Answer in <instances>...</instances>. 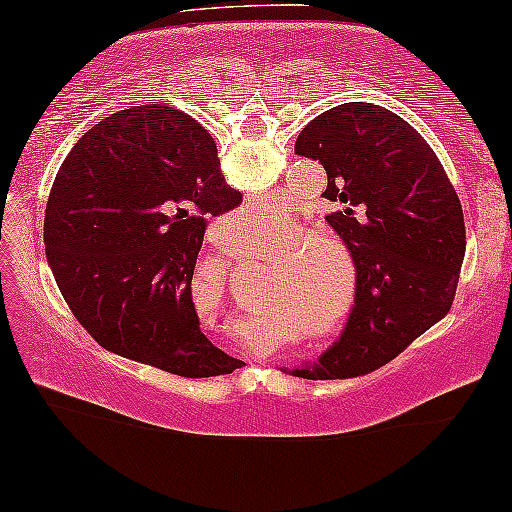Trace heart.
Returning a JSON list of instances; mask_svg holds the SVG:
<instances>
[{"mask_svg": "<svg viewBox=\"0 0 512 512\" xmlns=\"http://www.w3.org/2000/svg\"><path fill=\"white\" fill-rule=\"evenodd\" d=\"M281 226H293V215L281 206V203H258V206H251L240 210L238 215L231 217L229 222V235L233 240L238 238H256V235L272 233L274 229H281ZM297 251V245H281L279 256H293ZM316 254V249H306L304 254L297 258L293 270L297 272L295 281L290 283L288 295L281 297L277 295L272 300V306L277 309L281 316H286L290 322H306L313 318V313H318L322 304L329 300V288L327 281L322 277L318 267H311V258ZM338 320H341V313L338 318H318L316 322L309 325V334L325 338L336 332Z\"/></svg>", "mask_w": 512, "mask_h": 512, "instance_id": "heart-1", "label": "heart"}]
</instances>
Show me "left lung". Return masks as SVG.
I'll return each mask as SVG.
<instances>
[{"instance_id":"8db88e82","label":"left lung","mask_w":512,"mask_h":512,"mask_svg":"<svg viewBox=\"0 0 512 512\" xmlns=\"http://www.w3.org/2000/svg\"><path fill=\"white\" fill-rule=\"evenodd\" d=\"M295 153L325 167V196L343 203L327 222L355 261L357 297L341 338L316 366L293 373L306 380L373 373L451 309L467 249L458 194L428 141L373 102L316 116Z\"/></svg>"}]
</instances>
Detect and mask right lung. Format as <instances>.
Returning a JSON list of instances; mask_svg holds the SVG:
<instances>
[{"mask_svg":"<svg viewBox=\"0 0 512 512\" xmlns=\"http://www.w3.org/2000/svg\"><path fill=\"white\" fill-rule=\"evenodd\" d=\"M242 203L208 130L167 105L109 114L77 141L45 208V254L77 322L114 355L180 377L240 361L199 327L192 274L206 219Z\"/></svg>","mask_w":512,"mask_h":512,"instance_id":"add662e5","label":"right lung"}]
</instances>
